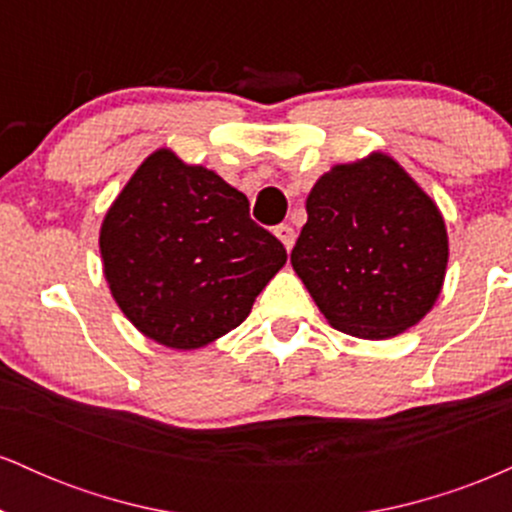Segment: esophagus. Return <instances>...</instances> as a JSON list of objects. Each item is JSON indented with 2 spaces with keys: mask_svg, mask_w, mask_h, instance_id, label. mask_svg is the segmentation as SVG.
<instances>
[{
  "mask_svg": "<svg viewBox=\"0 0 512 512\" xmlns=\"http://www.w3.org/2000/svg\"><path fill=\"white\" fill-rule=\"evenodd\" d=\"M274 236L281 240V245H284L286 250H291L293 243H296V233H293V228L289 226V223H281V226H276Z\"/></svg>",
  "mask_w": 512,
  "mask_h": 512,
  "instance_id": "1",
  "label": "esophagus"
}]
</instances>
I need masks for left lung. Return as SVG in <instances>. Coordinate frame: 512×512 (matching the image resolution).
Masks as SVG:
<instances>
[{
    "label": "left lung",
    "mask_w": 512,
    "mask_h": 512,
    "mask_svg": "<svg viewBox=\"0 0 512 512\" xmlns=\"http://www.w3.org/2000/svg\"><path fill=\"white\" fill-rule=\"evenodd\" d=\"M305 211L291 264L334 330L390 339L431 313L448 272V228L395 158L370 151L337 163Z\"/></svg>",
    "instance_id": "obj_1"
}]
</instances>
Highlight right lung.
I'll use <instances>...</instances> for the list:
<instances>
[{
  "label": "right lung",
  "mask_w": 512,
  "mask_h": 512,
  "mask_svg": "<svg viewBox=\"0 0 512 512\" xmlns=\"http://www.w3.org/2000/svg\"><path fill=\"white\" fill-rule=\"evenodd\" d=\"M248 211L243 192L173 149L134 170L105 211L98 245L117 308L146 339L202 349L250 315L286 250Z\"/></svg>",
  "instance_id": "1"
}]
</instances>
